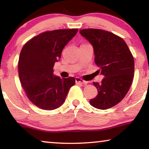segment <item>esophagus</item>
I'll return each instance as SVG.
<instances>
[{
	"mask_svg": "<svg viewBox=\"0 0 149 149\" xmlns=\"http://www.w3.org/2000/svg\"><path fill=\"white\" fill-rule=\"evenodd\" d=\"M75 82L79 84H88V81L83 80L82 79L79 78V77H76L75 78Z\"/></svg>",
	"mask_w": 149,
	"mask_h": 149,
	"instance_id": "obj_1",
	"label": "esophagus"
}]
</instances>
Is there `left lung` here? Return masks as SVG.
I'll use <instances>...</instances> for the list:
<instances>
[{"label": "left lung", "mask_w": 149, "mask_h": 149, "mask_svg": "<svg viewBox=\"0 0 149 149\" xmlns=\"http://www.w3.org/2000/svg\"><path fill=\"white\" fill-rule=\"evenodd\" d=\"M79 33L93 45L97 72L104 75L100 83L93 82L98 95L90 104L107 109L118 104L128 92L134 74V60L125 42L114 33L98 29H84Z\"/></svg>", "instance_id": "8db88e82"}]
</instances>
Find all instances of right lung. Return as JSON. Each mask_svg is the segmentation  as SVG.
Returning <instances> with one entry per match:
<instances>
[{
    "mask_svg": "<svg viewBox=\"0 0 149 149\" xmlns=\"http://www.w3.org/2000/svg\"><path fill=\"white\" fill-rule=\"evenodd\" d=\"M78 29H65L40 33L25 44L18 62L19 77L27 97L38 107L53 110L64 103L74 77L53 74L54 63Z\"/></svg>",
    "mask_w": 149,
    "mask_h": 149,
    "instance_id": "1",
    "label": "right lung"
}]
</instances>
